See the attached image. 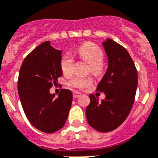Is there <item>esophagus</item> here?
Wrapping results in <instances>:
<instances>
[{
	"label": "esophagus",
	"instance_id": "obj_1",
	"mask_svg": "<svg viewBox=\"0 0 158 158\" xmlns=\"http://www.w3.org/2000/svg\"><path fill=\"white\" fill-rule=\"evenodd\" d=\"M81 96V93L77 92V91H74L73 92V98H77L78 97H80Z\"/></svg>",
	"mask_w": 158,
	"mask_h": 158
}]
</instances>
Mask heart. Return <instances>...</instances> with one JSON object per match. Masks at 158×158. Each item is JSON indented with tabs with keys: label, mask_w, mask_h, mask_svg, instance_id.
Wrapping results in <instances>:
<instances>
[{
	"label": "heart",
	"mask_w": 158,
	"mask_h": 158,
	"mask_svg": "<svg viewBox=\"0 0 158 158\" xmlns=\"http://www.w3.org/2000/svg\"><path fill=\"white\" fill-rule=\"evenodd\" d=\"M77 54L81 59L90 65V72L94 75H99L102 71V64L103 63V52L98 46L92 43H86L77 49ZM60 67L63 73L69 75L73 69V58L71 55L67 53L64 55L60 60ZM91 84V78L76 77L69 81V85L73 88H85Z\"/></svg>",
	"instance_id": "1"
}]
</instances>
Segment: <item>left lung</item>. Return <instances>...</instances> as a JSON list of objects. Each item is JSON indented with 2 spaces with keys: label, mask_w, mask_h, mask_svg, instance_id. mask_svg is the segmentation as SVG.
<instances>
[{
  "label": "left lung",
  "mask_w": 158,
  "mask_h": 158,
  "mask_svg": "<svg viewBox=\"0 0 158 158\" xmlns=\"http://www.w3.org/2000/svg\"><path fill=\"white\" fill-rule=\"evenodd\" d=\"M108 59L105 75L98 83L97 91L103 92L105 99L98 101L89 95L90 103L85 110L87 121L101 132L114 130L128 116L137 88V70L127 51L110 39L102 43Z\"/></svg>",
  "instance_id": "left-lung-1"
}]
</instances>
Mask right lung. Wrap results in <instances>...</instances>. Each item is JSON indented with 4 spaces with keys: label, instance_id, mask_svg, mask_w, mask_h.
Here are the masks:
<instances>
[{
    "label": "right lung",
    "instance_id": "obj_1",
    "mask_svg": "<svg viewBox=\"0 0 158 158\" xmlns=\"http://www.w3.org/2000/svg\"><path fill=\"white\" fill-rule=\"evenodd\" d=\"M61 54L49 41L42 43L25 58L19 71L18 94L25 114L34 127L46 133L64 127L73 102L69 89H62L58 98L49 92L62 76Z\"/></svg>",
    "mask_w": 158,
    "mask_h": 158
}]
</instances>
